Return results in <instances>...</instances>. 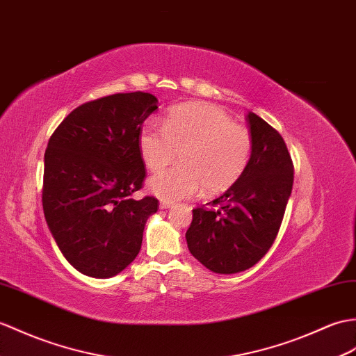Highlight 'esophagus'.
Here are the masks:
<instances>
[{
    "mask_svg": "<svg viewBox=\"0 0 356 356\" xmlns=\"http://www.w3.org/2000/svg\"><path fill=\"white\" fill-rule=\"evenodd\" d=\"M172 206V203L171 202H165V200H162L161 203H159V208L161 209H168V208H171Z\"/></svg>",
    "mask_w": 356,
    "mask_h": 356,
    "instance_id": "esophagus-1",
    "label": "esophagus"
}]
</instances>
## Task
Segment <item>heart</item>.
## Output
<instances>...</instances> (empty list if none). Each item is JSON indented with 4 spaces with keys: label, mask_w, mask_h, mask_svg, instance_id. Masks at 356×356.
Wrapping results in <instances>:
<instances>
[{
    "label": "heart",
    "mask_w": 356,
    "mask_h": 356,
    "mask_svg": "<svg viewBox=\"0 0 356 356\" xmlns=\"http://www.w3.org/2000/svg\"><path fill=\"white\" fill-rule=\"evenodd\" d=\"M139 152L148 170L159 171L175 161L180 165L154 175L148 186L167 202L217 194L243 176L252 156V135L213 104H181L171 109L163 126L144 124Z\"/></svg>",
    "instance_id": "obj_1"
}]
</instances>
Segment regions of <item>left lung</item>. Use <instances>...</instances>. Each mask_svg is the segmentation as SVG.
<instances>
[{"label": "left lung", "mask_w": 356, "mask_h": 356, "mask_svg": "<svg viewBox=\"0 0 356 356\" xmlns=\"http://www.w3.org/2000/svg\"><path fill=\"white\" fill-rule=\"evenodd\" d=\"M252 156L243 176L208 206L193 209L188 249L221 275L253 267L275 243L294 180L284 138L258 115H247Z\"/></svg>", "instance_id": "left-lung-1"}]
</instances>
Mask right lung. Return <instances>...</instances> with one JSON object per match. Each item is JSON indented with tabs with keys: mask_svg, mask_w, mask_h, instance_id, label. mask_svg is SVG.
I'll use <instances>...</instances> for the list:
<instances>
[{
	"mask_svg": "<svg viewBox=\"0 0 356 356\" xmlns=\"http://www.w3.org/2000/svg\"><path fill=\"white\" fill-rule=\"evenodd\" d=\"M158 109L148 92L113 94L76 107L48 140L42 206L71 266L90 277L118 275L136 258L158 198H134L145 180L144 121Z\"/></svg>",
	"mask_w": 356,
	"mask_h": 356,
	"instance_id": "right-lung-1",
	"label": "right lung"
}]
</instances>
